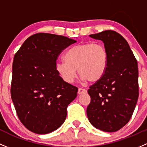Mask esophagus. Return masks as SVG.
I'll list each match as a JSON object with an SVG mask.
<instances>
[{"instance_id":"34e87169","label":"esophagus","mask_w":147,"mask_h":147,"mask_svg":"<svg viewBox=\"0 0 147 147\" xmlns=\"http://www.w3.org/2000/svg\"><path fill=\"white\" fill-rule=\"evenodd\" d=\"M86 92H87V90H86V89L81 88H78V94H83V93H86Z\"/></svg>"}]
</instances>
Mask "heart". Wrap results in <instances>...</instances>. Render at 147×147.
I'll return each instance as SVG.
<instances>
[{"label":"heart","mask_w":147,"mask_h":147,"mask_svg":"<svg viewBox=\"0 0 147 147\" xmlns=\"http://www.w3.org/2000/svg\"><path fill=\"white\" fill-rule=\"evenodd\" d=\"M65 61H57L55 70L61 79L72 83L77 69L83 81L96 83L102 78L108 65V53L101 45L86 42L69 48L63 57Z\"/></svg>","instance_id":"obj_1"}]
</instances>
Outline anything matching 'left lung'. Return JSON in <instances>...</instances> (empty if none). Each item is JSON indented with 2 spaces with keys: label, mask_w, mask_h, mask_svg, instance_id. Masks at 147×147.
Listing matches in <instances>:
<instances>
[{
  "label": "left lung",
  "mask_w": 147,
  "mask_h": 147,
  "mask_svg": "<svg viewBox=\"0 0 147 147\" xmlns=\"http://www.w3.org/2000/svg\"><path fill=\"white\" fill-rule=\"evenodd\" d=\"M90 37L101 40L108 53V65L100 81L88 90L90 96L87 116L93 127L116 131L129 121L139 97L137 61L126 40L113 30Z\"/></svg>",
  "instance_id": "left-lung-1"
}]
</instances>
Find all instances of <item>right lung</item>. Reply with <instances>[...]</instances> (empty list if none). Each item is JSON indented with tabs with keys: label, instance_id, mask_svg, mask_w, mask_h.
<instances>
[{
	"label": "right lung",
	"instance_id": "right-lung-1",
	"mask_svg": "<svg viewBox=\"0 0 147 147\" xmlns=\"http://www.w3.org/2000/svg\"><path fill=\"white\" fill-rule=\"evenodd\" d=\"M75 42L64 36L37 33L15 54L11 98L20 122L32 132L45 134L58 129L76 98L78 88L63 81L55 70L59 55Z\"/></svg>",
	"mask_w": 147,
	"mask_h": 147
}]
</instances>
